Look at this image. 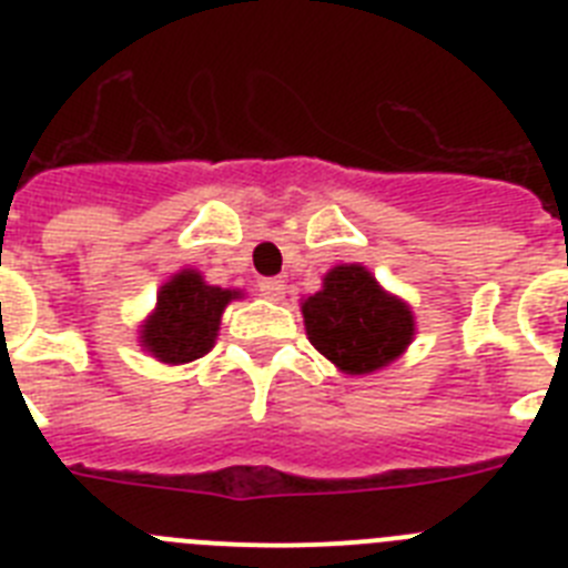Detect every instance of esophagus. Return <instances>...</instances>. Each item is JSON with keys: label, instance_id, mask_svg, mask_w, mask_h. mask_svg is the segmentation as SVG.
I'll use <instances>...</instances> for the list:
<instances>
[{"label": "esophagus", "instance_id": "1", "mask_svg": "<svg viewBox=\"0 0 568 568\" xmlns=\"http://www.w3.org/2000/svg\"><path fill=\"white\" fill-rule=\"evenodd\" d=\"M258 293L264 295L267 301H281L284 293H287V284L281 278H261L258 281Z\"/></svg>", "mask_w": 568, "mask_h": 568}]
</instances>
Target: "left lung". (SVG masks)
<instances>
[{
	"label": "left lung",
	"instance_id": "left-lung-1",
	"mask_svg": "<svg viewBox=\"0 0 568 568\" xmlns=\"http://www.w3.org/2000/svg\"><path fill=\"white\" fill-rule=\"evenodd\" d=\"M310 344L346 375H369L413 344L415 315L361 264H338L301 301Z\"/></svg>",
	"mask_w": 568,
	"mask_h": 568
}]
</instances>
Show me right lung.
<instances>
[{
    "instance_id": "add662e5",
    "label": "right lung",
    "mask_w": 568,
    "mask_h": 568,
    "mask_svg": "<svg viewBox=\"0 0 568 568\" xmlns=\"http://www.w3.org/2000/svg\"><path fill=\"white\" fill-rule=\"evenodd\" d=\"M239 290L213 287L199 270H182L164 281L155 310L144 318L139 341L162 364H187L213 349L222 313Z\"/></svg>"
}]
</instances>
